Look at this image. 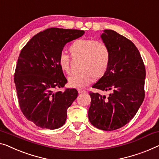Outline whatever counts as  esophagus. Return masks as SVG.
Listing matches in <instances>:
<instances>
[{
    "mask_svg": "<svg viewBox=\"0 0 159 159\" xmlns=\"http://www.w3.org/2000/svg\"><path fill=\"white\" fill-rule=\"evenodd\" d=\"M78 92H79V93L80 94V93H86V91H84V90H82V89H79L78 90Z\"/></svg>",
    "mask_w": 159,
    "mask_h": 159,
    "instance_id": "34e87169",
    "label": "esophagus"
}]
</instances>
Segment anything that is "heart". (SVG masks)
Here are the masks:
<instances>
[{"label": "heart", "instance_id": "heart-1", "mask_svg": "<svg viewBox=\"0 0 159 159\" xmlns=\"http://www.w3.org/2000/svg\"><path fill=\"white\" fill-rule=\"evenodd\" d=\"M70 51L75 58L82 59L79 74L68 78V85L75 89L89 86L95 79H101L107 72L111 61L108 47L103 42L93 39H78L71 44ZM58 65L66 73H70V57L62 52L58 57Z\"/></svg>", "mask_w": 159, "mask_h": 159}]
</instances>
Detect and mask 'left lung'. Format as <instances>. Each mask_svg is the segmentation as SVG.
<instances>
[{
    "mask_svg": "<svg viewBox=\"0 0 159 159\" xmlns=\"http://www.w3.org/2000/svg\"><path fill=\"white\" fill-rule=\"evenodd\" d=\"M103 43L108 47L111 61L107 72L93 86L109 95L91 93L89 118L103 131L120 129L136 114L143 103L146 69L134 43L113 30H103Z\"/></svg>",
    "mask_w": 159,
    "mask_h": 159,
    "instance_id": "1",
    "label": "left lung"
}]
</instances>
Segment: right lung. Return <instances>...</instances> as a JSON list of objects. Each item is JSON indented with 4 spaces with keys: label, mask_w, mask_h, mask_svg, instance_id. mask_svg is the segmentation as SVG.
I'll return each mask as SVG.
<instances>
[{
    "label": "right lung",
    "mask_w": 159,
    "mask_h": 159,
    "mask_svg": "<svg viewBox=\"0 0 159 159\" xmlns=\"http://www.w3.org/2000/svg\"><path fill=\"white\" fill-rule=\"evenodd\" d=\"M84 34L76 29L48 28L34 35L21 50L14 82L21 111L37 126L56 129L65 124L67 109L78 91L72 89L53 92L67 83L58 57L67 43Z\"/></svg>",
    "instance_id": "add662e5"
}]
</instances>
